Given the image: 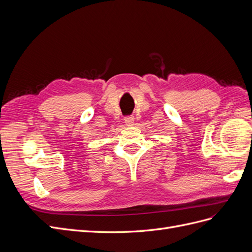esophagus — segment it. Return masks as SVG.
I'll return each mask as SVG.
<instances>
[{
	"mask_svg": "<svg viewBox=\"0 0 252 252\" xmlns=\"http://www.w3.org/2000/svg\"><path fill=\"white\" fill-rule=\"evenodd\" d=\"M124 121H125L126 125L131 126V125H133V123H134V118H133L132 116H127V117H125Z\"/></svg>",
	"mask_w": 252,
	"mask_h": 252,
	"instance_id": "34e87169",
	"label": "esophagus"
}]
</instances>
